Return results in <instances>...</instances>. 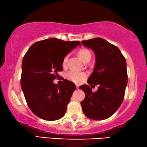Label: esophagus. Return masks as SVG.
Here are the masks:
<instances>
[{
    "instance_id": "1",
    "label": "esophagus",
    "mask_w": 147,
    "mask_h": 147,
    "mask_svg": "<svg viewBox=\"0 0 147 147\" xmlns=\"http://www.w3.org/2000/svg\"><path fill=\"white\" fill-rule=\"evenodd\" d=\"M76 87H77V89H79V85H76Z\"/></svg>"
}]
</instances>
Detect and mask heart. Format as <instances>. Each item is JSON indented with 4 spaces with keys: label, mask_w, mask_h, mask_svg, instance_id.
Returning a JSON list of instances; mask_svg holds the SVG:
<instances>
[{
    "label": "heart",
    "mask_w": 147,
    "mask_h": 147,
    "mask_svg": "<svg viewBox=\"0 0 147 147\" xmlns=\"http://www.w3.org/2000/svg\"><path fill=\"white\" fill-rule=\"evenodd\" d=\"M79 55L81 57V59L84 62H87L91 60V57H92V54H91V52L87 49H82L79 51ZM68 57L69 55H66V56L64 57L62 61V65L63 66H66L67 65ZM86 73L83 72H77L75 70H71L69 71L66 75V77L70 81H73L76 83H80L82 82L86 77Z\"/></svg>",
    "instance_id": "1"
}]
</instances>
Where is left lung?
I'll return each mask as SVG.
<instances>
[{"instance_id":"obj_1","label":"left lung","mask_w":147,"mask_h":147,"mask_svg":"<svg viewBox=\"0 0 147 147\" xmlns=\"http://www.w3.org/2000/svg\"><path fill=\"white\" fill-rule=\"evenodd\" d=\"M81 43L96 55L95 67L87 83L99 85L95 92L88 85L79 87L85 94L81 102L82 110L92 119H106L118 110L123 100L127 83L125 58L117 46L102 38L82 40Z\"/></svg>"}]
</instances>
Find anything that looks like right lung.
Here are the masks:
<instances>
[{"mask_svg":"<svg viewBox=\"0 0 147 147\" xmlns=\"http://www.w3.org/2000/svg\"><path fill=\"white\" fill-rule=\"evenodd\" d=\"M79 41H64L51 38L36 42L24 55L22 65L21 87L32 112L40 119L55 121L66 111L75 83L64 79L61 85L53 83L62 71V61Z\"/></svg>","mask_w":147,"mask_h":147,"instance_id":"obj_1","label":"right lung"}]
</instances>
